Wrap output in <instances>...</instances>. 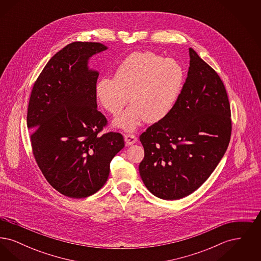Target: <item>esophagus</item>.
<instances>
[{"mask_svg":"<svg viewBox=\"0 0 261 261\" xmlns=\"http://www.w3.org/2000/svg\"><path fill=\"white\" fill-rule=\"evenodd\" d=\"M124 140L127 145H133L137 142V137L133 133H128L125 135Z\"/></svg>","mask_w":261,"mask_h":261,"instance_id":"esophagus-1","label":"esophagus"}]
</instances>
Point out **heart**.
I'll use <instances>...</instances> for the list:
<instances>
[{
  "label": "heart",
  "mask_w": 261,
  "mask_h": 261,
  "mask_svg": "<svg viewBox=\"0 0 261 261\" xmlns=\"http://www.w3.org/2000/svg\"><path fill=\"white\" fill-rule=\"evenodd\" d=\"M185 77V68L178 61L151 51H135L118 64L114 77L99 78L95 91L100 105L113 115L123 110L130 98L133 106L115 119V124L134 130L143 119L152 123L170 113Z\"/></svg>",
  "instance_id": "b5f03b06"
}]
</instances>
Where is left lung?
Segmentation results:
<instances>
[{"mask_svg": "<svg viewBox=\"0 0 261 261\" xmlns=\"http://www.w3.org/2000/svg\"><path fill=\"white\" fill-rule=\"evenodd\" d=\"M190 67L173 110L141 134L145 156L139 165L149 192L179 199L199 189L229 146L232 120L223 82L189 49Z\"/></svg>", "mask_w": 261, "mask_h": 261, "instance_id": "left-lung-1", "label": "left lung"}]
</instances>
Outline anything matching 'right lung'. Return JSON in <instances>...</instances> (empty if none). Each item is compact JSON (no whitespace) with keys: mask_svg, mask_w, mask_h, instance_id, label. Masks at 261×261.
Returning a JSON list of instances; mask_svg holds the SVG:
<instances>
[{"mask_svg":"<svg viewBox=\"0 0 261 261\" xmlns=\"http://www.w3.org/2000/svg\"><path fill=\"white\" fill-rule=\"evenodd\" d=\"M107 49L94 42L68 44L46 64L30 95L27 127L33 130L34 159L50 186L68 198L97 193L124 147L122 134H100L108 120L97 110L99 73L88 68V60Z\"/></svg>","mask_w":261,"mask_h":261,"instance_id":"obj_1","label":"right lung"}]
</instances>
